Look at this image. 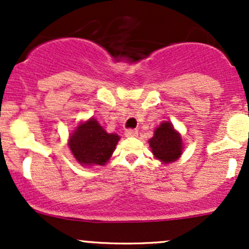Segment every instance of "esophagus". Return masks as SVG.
<instances>
[{"mask_svg": "<svg viewBox=\"0 0 249 249\" xmlns=\"http://www.w3.org/2000/svg\"><path fill=\"white\" fill-rule=\"evenodd\" d=\"M125 135H126L127 137H136L137 135H139V131L135 129H127L126 131H125Z\"/></svg>", "mask_w": 249, "mask_h": 249, "instance_id": "1", "label": "esophagus"}]
</instances>
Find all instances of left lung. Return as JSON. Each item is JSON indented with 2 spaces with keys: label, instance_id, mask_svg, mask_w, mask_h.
<instances>
[{
  "label": "left lung",
  "instance_id": "left-lung-1",
  "mask_svg": "<svg viewBox=\"0 0 249 249\" xmlns=\"http://www.w3.org/2000/svg\"><path fill=\"white\" fill-rule=\"evenodd\" d=\"M149 145L157 159L164 164L173 162L180 157L183 149L180 135L173 129L171 123H162L149 140Z\"/></svg>",
  "mask_w": 249,
  "mask_h": 249
}]
</instances>
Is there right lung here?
<instances>
[{
  "label": "right lung",
  "mask_w": 249,
  "mask_h": 249,
  "mask_svg": "<svg viewBox=\"0 0 249 249\" xmlns=\"http://www.w3.org/2000/svg\"><path fill=\"white\" fill-rule=\"evenodd\" d=\"M119 136L107 134L95 119L83 123L70 137L69 145L79 164L105 165L115 149Z\"/></svg>",
  "instance_id": "right-lung-1"
}]
</instances>
